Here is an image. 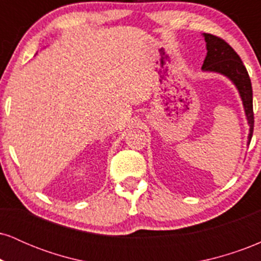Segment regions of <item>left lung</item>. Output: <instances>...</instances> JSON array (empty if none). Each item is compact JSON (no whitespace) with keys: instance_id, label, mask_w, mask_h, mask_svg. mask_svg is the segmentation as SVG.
I'll list each match as a JSON object with an SVG mask.
<instances>
[{"instance_id":"left-lung-1","label":"left lung","mask_w":261,"mask_h":261,"mask_svg":"<svg viewBox=\"0 0 261 261\" xmlns=\"http://www.w3.org/2000/svg\"><path fill=\"white\" fill-rule=\"evenodd\" d=\"M202 35L205 38L206 49H207V55L201 67L202 71L223 74L237 87L241 99L243 101L245 116L249 125V136H248V145H249L254 130V113L253 89H251V82L247 68L238 54L223 39L207 33H203Z\"/></svg>"}]
</instances>
